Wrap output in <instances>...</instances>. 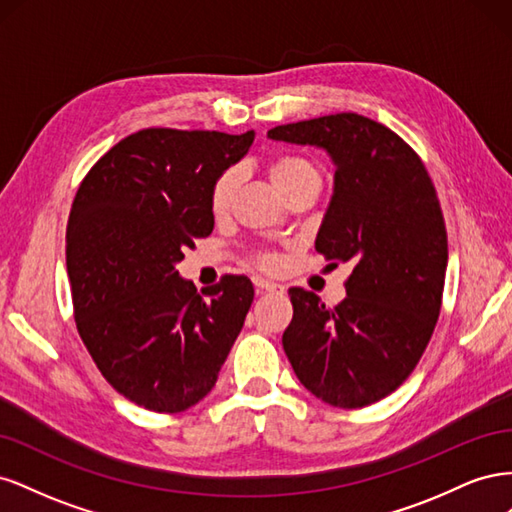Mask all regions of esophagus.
Masks as SVG:
<instances>
[{"label":"esophagus","mask_w":512,"mask_h":512,"mask_svg":"<svg viewBox=\"0 0 512 512\" xmlns=\"http://www.w3.org/2000/svg\"><path fill=\"white\" fill-rule=\"evenodd\" d=\"M254 286L262 292H284L282 284H275L271 280H262V277H254Z\"/></svg>","instance_id":"esophagus-1"}]
</instances>
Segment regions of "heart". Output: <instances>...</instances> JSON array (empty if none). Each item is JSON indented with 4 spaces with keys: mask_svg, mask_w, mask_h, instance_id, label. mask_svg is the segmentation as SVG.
Listing matches in <instances>:
<instances>
[{
    "mask_svg": "<svg viewBox=\"0 0 512 512\" xmlns=\"http://www.w3.org/2000/svg\"><path fill=\"white\" fill-rule=\"evenodd\" d=\"M267 177L273 188L280 192V196L286 200L290 194L299 190H320L322 188V170L316 162L303 156H294V153H280V156H273L265 164ZM239 188V170L237 168H226L222 173L211 181L209 188V211L213 218H224L228 215L232 200H235ZM254 260L260 267L265 269H277L280 265V258L275 252L260 250L256 252Z\"/></svg>",
    "mask_w": 512,
    "mask_h": 512,
    "instance_id": "heart-1",
    "label": "heart"
}]
</instances>
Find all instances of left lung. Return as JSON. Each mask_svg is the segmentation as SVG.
<instances>
[{"label":"left lung","instance_id":"1","mask_svg":"<svg viewBox=\"0 0 512 512\" xmlns=\"http://www.w3.org/2000/svg\"><path fill=\"white\" fill-rule=\"evenodd\" d=\"M269 136L331 153L335 192L316 252L329 267L352 265L348 297L335 307L309 290H288L286 356L324 404H376L412 374L440 316L448 239L436 188L404 138L363 115L286 123Z\"/></svg>","mask_w":512,"mask_h":512}]
</instances>
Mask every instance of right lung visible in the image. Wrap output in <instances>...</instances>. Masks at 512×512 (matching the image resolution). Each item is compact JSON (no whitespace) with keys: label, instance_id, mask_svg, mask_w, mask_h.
I'll list each match as a JSON object with an SVG mask.
<instances>
[{"label":"right lung","instance_id":"right-lung-1","mask_svg":"<svg viewBox=\"0 0 512 512\" xmlns=\"http://www.w3.org/2000/svg\"><path fill=\"white\" fill-rule=\"evenodd\" d=\"M254 132L147 128L89 168L66 230L74 322L117 393L151 412L198 404L218 380L254 301L245 275L203 290L175 265L209 237V188Z\"/></svg>","mask_w":512,"mask_h":512}]
</instances>
